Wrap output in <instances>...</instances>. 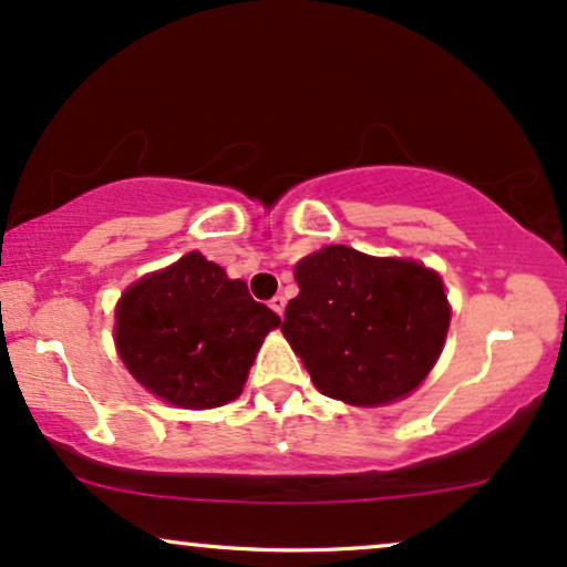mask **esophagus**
Returning a JSON list of instances; mask_svg holds the SVG:
<instances>
[{
	"label": "esophagus",
	"mask_w": 567,
	"mask_h": 567,
	"mask_svg": "<svg viewBox=\"0 0 567 567\" xmlns=\"http://www.w3.org/2000/svg\"><path fill=\"white\" fill-rule=\"evenodd\" d=\"M268 305H270V310L276 312L278 318H281V316H284V310H286V297H272Z\"/></svg>",
	"instance_id": "1"
}]
</instances>
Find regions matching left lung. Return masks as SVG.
I'll return each mask as SVG.
<instances>
[{
    "instance_id": "left-lung-1",
    "label": "left lung",
    "mask_w": 567,
    "mask_h": 567,
    "mask_svg": "<svg viewBox=\"0 0 567 567\" xmlns=\"http://www.w3.org/2000/svg\"><path fill=\"white\" fill-rule=\"evenodd\" d=\"M295 281L281 333L320 394L383 408L429 379L452 320L436 270L328 244L295 265Z\"/></svg>"
}]
</instances>
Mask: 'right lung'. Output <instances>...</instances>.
<instances>
[{
	"label": "right lung",
	"mask_w": 567,
	"mask_h": 567,
	"mask_svg": "<svg viewBox=\"0 0 567 567\" xmlns=\"http://www.w3.org/2000/svg\"><path fill=\"white\" fill-rule=\"evenodd\" d=\"M281 318L202 251L146 272L115 305L113 339L142 386L181 410H213L244 391L262 341Z\"/></svg>",
	"instance_id": "right-lung-1"
}]
</instances>
